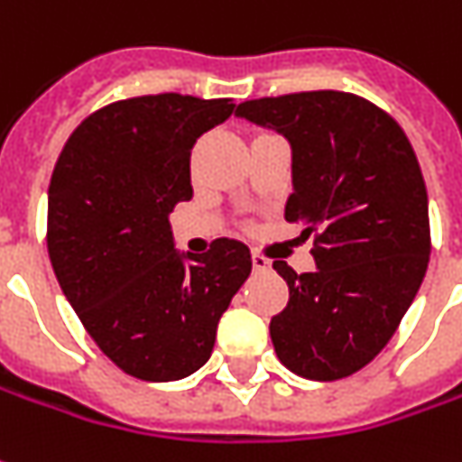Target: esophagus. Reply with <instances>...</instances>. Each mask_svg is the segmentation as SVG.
Returning a JSON list of instances; mask_svg holds the SVG:
<instances>
[{"label": "esophagus", "instance_id": "obj_1", "mask_svg": "<svg viewBox=\"0 0 462 462\" xmlns=\"http://www.w3.org/2000/svg\"><path fill=\"white\" fill-rule=\"evenodd\" d=\"M253 268H255V271H268V268H271V260L263 257L260 253H253Z\"/></svg>", "mask_w": 462, "mask_h": 462}]
</instances>
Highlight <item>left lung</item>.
I'll return each mask as SVG.
<instances>
[{"instance_id":"obj_1","label":"left lung","mask_w":462,"mask_h":462,"mask_svg":"<svg viewBox=\"0 0 462 462\" xmlns=\"http://www.w3.org/2000/svg\"><path fill=\"white\" fill-rule=\"evenodd\" d=\"M237 116L291 141L285 219L313 235L316 273L273 263L291 291L271 319L275 354L298 376L344 379L387 346L428 271V189L415 149L387 111L344 90L245 100Z\"/></svg>"}]
</instances>
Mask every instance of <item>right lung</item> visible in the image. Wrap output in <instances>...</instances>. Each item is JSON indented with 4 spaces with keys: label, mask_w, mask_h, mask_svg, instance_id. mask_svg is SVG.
<instances>
[{
    "label": "right lung",
    "mask_w": 462,
    "mask_h": 462,
    "mask_svg": "<svg viewBox=\"0 0 462 462\" xmlns=\"http://www.w3.org/2000/svg\"><path fill=\"white\" fill-rule=\"evenodd\" d=\"M232 98L159 93L90 113L62 146L47 197V253L65 298L125 374L174 382L205 366L219 316L253 271L219 237L179 255L169 212L191 199L197 139L227 121Z\"/></svg>",
    "instance_id": "add662e5"
}]
</instances>
